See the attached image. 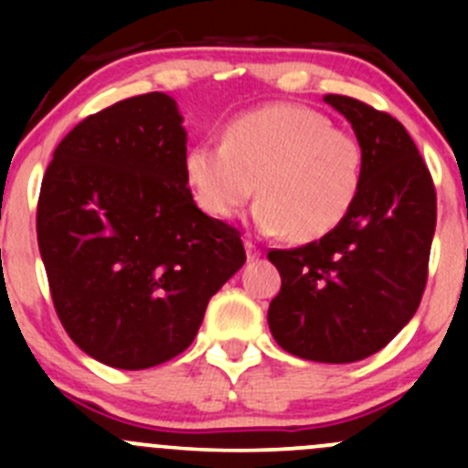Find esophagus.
Segmentation results:
<instances>
[{"instance_id": "1", "label": "esophagus", "mask_w": 468, "mask_h": 468, "mask_svg": "<svg viewBox=\"0 0 468 468\" xmlns=\"http://www.w3.org/2000/svg\"><path fill=\"white\" fill-rule=\"evenodd\" d=\"M244 249H247V258H249V261H258V258L262 256V251L256 247V244L251 242V239H247V242H244Z\"/></svg>"}]
</instances>
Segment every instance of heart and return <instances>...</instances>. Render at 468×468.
<instances>
[{
  "label": "heart",
  "mask_w": 468,
  "mask_h": 468,
  "mask_svg": "<svg viewBox=\"0 0 468 468\" xmlns=\"http://www.w3.org/2000/svg\"><path fill=\"white\" fill-rule=\"evenodd\" d=\"M183 172L197 206L233 219L256 192L262 233L313 242L337 229L365 183V146L324 112L271 103L235 117L221 144L190 146Z\"/></svg>",
  "instance_id": "b5f03b06"
}]
</instances>
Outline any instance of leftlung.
I'll return each mask as SVG.
<instances>
[{"instance_id": "obj_1", "label": "left lung", "mask_w": 468, "mask_h": 468, "mask_svg": "<svg viewBox=\"0 0 468 468\" xmlns=\"http://www.w3.org/2000/svg\"><path fill=\"white\" fill-rule=\"evenodd\" d=\"M365 146V183L346 219L322 239L273 249L281 292L267 322L278 346L303 360H365L399 335L428 281L437 195L405 126L360 99L325 94Z\"/></svg>"}]
</instances>
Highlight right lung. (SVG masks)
Segmentation results:
<instances>
[{"label": "right lung", "mask_w": 468, "mask_h": 468, "mask_svg": "<svg viewBox=\"0 0 468 468\" xmlns=\"http://www.w3.org/2000/svg\"><path fill=\"white\" fill-rule=\"evenodd\" d=\"M181 122L163 92L112 103L60 140L42 178L36 230L56 314L115 369L186 351L247 261L239 230L192 199Z\"/></svg>", "instance_id": "1"}]
</instances>
